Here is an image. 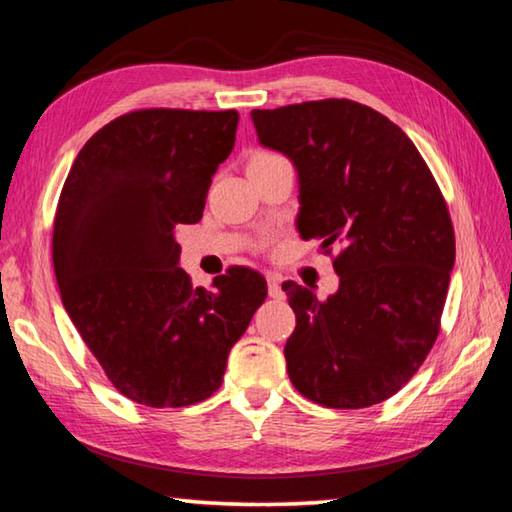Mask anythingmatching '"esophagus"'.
<instances>
[{
  "mask_svg": "<svg viewBox=\"0 0 512 512\" xmlns=\"http://www.w3.org/2000/svg\"><path fill=\"white\" fill-rule=\"evenodd\" d=\"M266 282H268V295L273 297V300H282L284 291H282V282H280V275H266Z\"/></svg>",
  "mask_w": 512,
  "mask_h": 512,
  "instance_id": "esophagus-1",
  "label": "esophagus"
}]
</instances>
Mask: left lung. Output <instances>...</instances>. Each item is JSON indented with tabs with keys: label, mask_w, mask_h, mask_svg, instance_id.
<instances>
[{
	"label": "left lung",
	"mask_w": 512,
	"mask_h": 512,
	"mask_svg": "<svg viewBox=\"0 0 512 512\" xmlns=\"http://www.w3.org/2000/svg\"><path fill=\"white\" fill-rule=\"evenodd\" d=\"M259 143L300 176L302 239L333 255L340 288L318 300L284 282L295 313L286 340L297 392L333 410L394 396L434 347L454 266L439 183L401 127L347 98L253 109Z\"/></svg>",
	"instance_id": "left-lung-1"
}]
</instances>
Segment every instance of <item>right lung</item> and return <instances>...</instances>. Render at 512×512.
I'll return each mask as SVG.
<instances>
[{"label": "right lung", "instance_id": "add662e5", "mask_svg": "<svg viewBox=\"0 0 512 512\" xmlns=\"http://www.w3.org/2000/svg\"><path fill=\"white\" fill-rule=\"evenodd\" d=\"M239 114L136 109L89 138L62 185L53 268L71 322L120 394L185 407L221 387L228 353L266 300V280L230 266L212 288L179 268V224L203 217Z\"/></svg>", "mask_w": 512, "mask_h": 512}]
</instances>
